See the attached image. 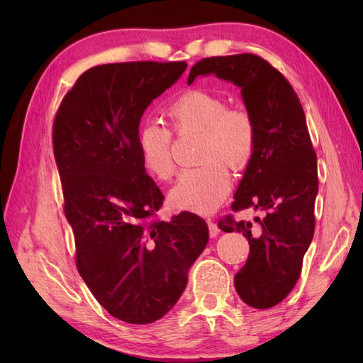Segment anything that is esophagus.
Listing matches in <instances>:
<instances>
[{
	"label": "esophagus",
	"mask_w": 363,
	"mask_h": 363,
	"mask_svg": "<svg viewBox=\"0 0 363 363\" xmlns=\"http://www.w3.org/2000/svg\"><path fill=\"white\" fill-rule=\"evenodd\" d=\"M206 224H208V230H210V237H216L219 233V227L218 224L214 223L211 219H206Z\"/></svg>",
	"instance_id": "1"
}]
</instances>
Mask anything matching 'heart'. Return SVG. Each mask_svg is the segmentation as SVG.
<instances>
[{
    "label": "heart",
    "instance_id": "1",
    "mask_svg": "<svg viewBox=\"0 0 363 363\" xmlns=\"http://www.w3.org/2000/svg\"><path fill=\"white\" fill-rule=\"evenodd\" d=\"M171 131L177 136L199 133L196 160L200 167L184 171L169 194L177 210L211 213L230 192L233 173L247 169L257 144L255 116L245 107H227V101L214 91L192 88L167 107ZM157 123L139 128L136 145L147 173L160 181H169L176 173L173 134Z\"/></svg>",
    "mask_w": 363,
    "mask_h": 363
}]
</instances>
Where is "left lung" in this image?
<instances>
[{"label": "left lung", "mask_w": 363, "mask_h": 363, "mask_svg": "<svg viewBox=\"0 0 363 363\" xmlns=\"http://www.w3.org/2000/svg\"><path fill=\"white\" fill-rule=\"evenodd\" d=\"M208 73L240 86L256 121L255 155L230 208L233 213L253 208L261 216L250 223L227 214L218 225L248 238V259L233 284L248 306L269 309L296 285L314 237L317 155L298 94L266 59L248 52L201 59L187 83Z\"/></svg>", "instance_id": "8db88e82"}]
</instances>
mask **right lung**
I'll list each match as a JSON object with an SVG mask.
<instances>
[{"instance_id": "right-lung-1", "label": "right lung", "mask_w": 363, "mask_h": 363, "mask_svg": "<svg viewBox=\"0 0 363 363\" xmlns=\"http://www.w3.org/2000/svg\"><path fill=\"white\" fill-rule=\"evenodd\" d=\"M186 62L136 60L86 70L54 116L52 145L79 275L110 315L152 323L181 298L208 243L194 213L158 218L163 194L140 163V116Z\"/></svg>"}]
</instances>
